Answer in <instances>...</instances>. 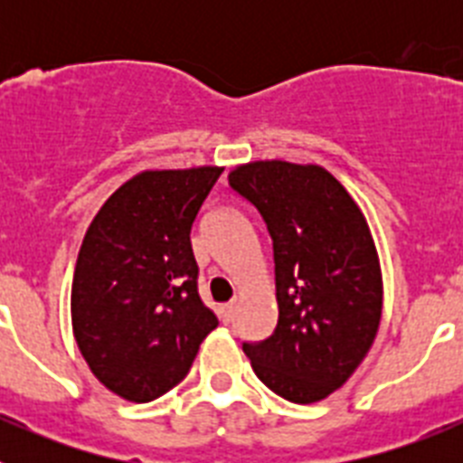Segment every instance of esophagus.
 Instances as JSON below:
<instances>
[{"instance_id": "esophagus-1", "label": "esophagus", "mask_w": 463, "mask_h": 463, "mask_svg": "<svg viewBox=\"0 0 463 463\" xmlns=\"http://www.w3.org/2000/svg\"><path fill=\"white\" fill-rule=\"evenodd\" d=\"M234 310H236L234 301H232V304H224L222 308H220V315H222V322H232V320H234Z\"/></svg>"}]
</instances>
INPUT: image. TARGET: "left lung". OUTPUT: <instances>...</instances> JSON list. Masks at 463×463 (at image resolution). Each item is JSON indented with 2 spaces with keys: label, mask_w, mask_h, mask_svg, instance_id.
Masks as SVG:
<instances>
[{
  "label": "left lung",
  "mask_w": 463,
  "mask_h": 463,
  "mask_svg": "<svg viewBox=\"0 0 463 463\" xmlns=\"http://www.w3.org/2000/svg\"><path fill=\"white\" fill-rule=\"evenodd\" d=\"M273 239L278 325L243 343L257 378L292 403H315L347 383L378 334L383 271L350 192L320 165L257 159L229 171Z\"/></svg>",
  "instance_id": "left-lung-1"
}]
</instances>
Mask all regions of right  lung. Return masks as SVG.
Returning <instances> with one entry per match:
<instances>
[{
  "label": "right lung",
  "mask_w": 463,
  "mask_h": 463,
  "mask_svg": "<svg viewBox=\"0 0 463 463\" xmlns=\"http://www.w3.org/2000/svg\"><path fill=\"white\" fill-rule=\"evenodd\" d=\"M224 166L146 169L85 232L71 282L79 350L106 390L148 403L181 383L218 317L196 292L190 232Z\"/></svg>",
  "instance_id": "obj_1"
}]
</instances>
